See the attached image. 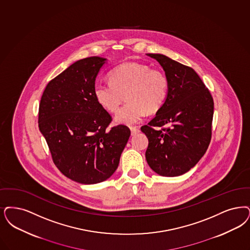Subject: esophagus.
I'll use <instances>...</instances> for the list:
<instances>
[{
    "label": "esophagus",
    "mask_w": 250,
    "mask_h": 250,
    "mask_svg": "<svg viewBox=\"0 0 250 250\" xmlns=\"http://www.w3.org/2000/svg\"><path fill=\"white\" fill-rule=\"evenodd\" d=\"M130 130H131V134H132V136H134V135H137L139 132H140V130L138 126H131L130 127Z\"/></svg>",
    "instance_id": "1"
}]
</instances>
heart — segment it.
I'll return each mask as SVG.
<instances>
[{"mask_svg": "<svg viewBox=\"0 0 250 250\" xmlns=\"http://www.w3.org/2000/svg\"><path fill=\"white\" fill-rule=\"evenodd\" d=\"M110 83H98L94 96L102 108L116 112L125 99L126 104L116 114L115 120L133 125L145 116L155 113L167 99L169 81L163 70L151 69L139 62L123 63L109 74Z\"/></svg>", "mask_w": 250, "mask_h": 250, "instance_id": "1", "label": "heart"}]
</instances>
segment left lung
Segmentation results:
<instances>
[{
  "label": "left lung",
  "mask_w": 250,
  "mask_h": 250,
  "mask_svg": "<svg viewBox=\"0 0 250 250\" xmlns=\"http://www.w3.org/2000/svg\"><path fill=\"white\" fill-rule=\"evenodd\" d=\"M147 55L160 63L169 89L156 116L141 126L149 140L146 160L161 176L177 177L192 168L208 148L214 101L191 68L161 54Z\"/></svg>",
  "instance_id": "obj_1"
}]
</instances>
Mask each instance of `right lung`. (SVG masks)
I'll list each match as a JSON object with an SVG mask.
<instances>
[{
  "instance_id": "obj_1",
  "label": "right lung",
  "mask_w": 250,
  "mask_h": 250,
  "mask_svg": "<svg viewBox=\"0 0 250 250\" xmlns=\"http://www.w3.org/2000/svg\"><path fill=\"white\" fill-rule=\"evenodd\" d=\"M105 60L90 57L74 62L47 83L39 105V128L54 164L82 184L110 178L131 134L124 125L109 127L112 118L94 96Z\"/></svg>"
}]
</instances>
